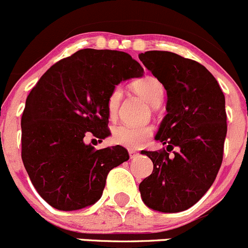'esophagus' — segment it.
Here are the masks:
<instances>
[{"instance_id":"esophagus-1","label":"esophagus","mask_w":248,"mask_h":248,"mask_svg":"<svg viewBox=\"0 0 248 248\" xmlns=\"http://www.w3.org/2000/svg\"><path fill=\"white\" fill-rule=\"evenodd\" d=\"M138 155H139V152H137V151H129V157H131V159H135Z\"/></svg>"}]
</instances>
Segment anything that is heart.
Returning <instances> with one entry per match:
<instances>
[{
    "instance_id": "obj_1",
    "label": "heart",
    "mask_w": 248,
    "mask_h": 248,
    "mask_svg": "<svg viewBox=\"0 0 248 248\" xmlns=\"http://www.w3.org/2000/svg\"><path fill=\"white\" fill-rule=\"evenodd\" d=\"M133 88L145 98L152 107H157L163 101L165 95V88L158 78L145 76L133 83ZM122 100V88L120 85L113 88L107 98V110L110 119H114L117 114L120 102ZM153 129L150 126H137V124H124L114 128L113 140L116 144L127 148H139L152 137Z\"/></svg>"
}]
</instances>
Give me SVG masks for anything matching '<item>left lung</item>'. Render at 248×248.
<instances>
[{
    "instance_id": "1",
    "label": "left lung",
    "mask_w": 248,
    "mask_h": 248,
    "mask_svg": "<svg viewBox=\"0 0 248 248\" xmlns=\"http://www.w3.org/2000/svg\"><path fill=\"white\" fill-rule=\"evenodd\" d=\"M139 59L168 93V114L155 138L168 147L141 152L153 161V171L140 183V194L151 209L183 212L209 190L222 164L225 95L200 62L168 51H147ZM174 147L179 151L170 156Z\"/></svg>"
}]
</instances>
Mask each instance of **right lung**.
Here are the masks:
<instances>
[{"label":"right lung","instance_id":"1","mask_svg":"<svg viewBox=\"0 0 248 248\" xmlns=\"http://www.w3.org/2000/svg\"><path fill=\"white\" fill-rule=\"evenodd\" d=\"M144 69L128 53L79 49L41 76L28 95L21 119V157L38 194L58 210H78L102 196L109 171L129 155L122 146L95 150L110 134L107 98L122 80Z\"/></svg>","mask_w":248,"mask_h":248}]
</instances>
